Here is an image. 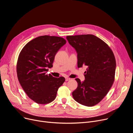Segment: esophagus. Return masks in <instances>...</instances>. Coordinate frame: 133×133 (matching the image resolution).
<instances>
[{
	"label": "esophagus",
	"mask_w": 133,
	"mask_h": 133,
	"mask_svg": "<svg viewBox=\"0 0 133 133\" xmlns=\"http://www.w3.org/2000/svg\"><path fill=\"white\" fill-rule=\"evenodd\" d=\"M70 79L69 78H67V77H66L65 78V81H69Z\"/></svg>",
	"instance_id": "1"
}]
</instances>
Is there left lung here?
I'll return each instance as SVG.
<instances>
[{
  "label": "left lung",
  "mask_w": 133,
  "mask_h": 133,
  "mask_svg": "<svg viewBox=\"0 0 133 133\" xmlns=\"http://www.w3.org/2000/svg\"><path fill=\"white\" fill-rule=\"evenodd\" d=\"M66 38L77 52L78 67L87 66L85 79H75L78 86L72 97L83 105L93 106L104 98L114 81V55L104 41L93 35L68 36Z\"/></svg>",
  "instance_id": "left-lung-1"
}]
</instances>
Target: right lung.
I'll return each instance as SVG.
<instances>
[{"mask_svg":"<svg viewBox=\"0 0 133 133\" xmlns=\"http://www.w3.org/2000/svg\"><path fill=\"white\" fill-rule=\"evenodd\" d=\"M66 43L62 37L39 36L28 42L19 55L18 81L28 96L36 103L52 102L65 81L63 77L55 78L46 72L52 67L56 54Z\"/></svg>","mask_w":133,"mask_h":133,"instance_id":"right-lung-1","label":"right lung"}]
</instances>
